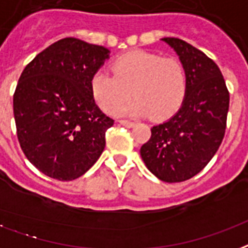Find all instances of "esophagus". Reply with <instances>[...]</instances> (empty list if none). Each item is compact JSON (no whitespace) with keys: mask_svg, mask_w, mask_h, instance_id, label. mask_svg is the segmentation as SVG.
I'll list each match as a JSON object with an SVG mask.
<instances>
[{"mask_svg":"<svg viewBox=\"0 0 248 248\" xmlns=\"http://www.w3.org/2000/svg\"><path fill=\"white\" fill-rule=\"evenodd\" d=\"M119 124H122V126H124V127H129V129H131V127L135 126V124H134V122H130V121H119Z\"/></svg>","mask_w":248,"mask_h":248,"instance_id":"esophagus-1","label":"esophagus"}]
</instances>
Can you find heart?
Instances as JSON below:
<instances>
[{"label": "heart", "mask_w": 248, "mask_h": 248, "mask_svg": "<svg viewBox=\"0 0 248 248\" xmlns=\"http://www.w3.org/2000/svg\"><path fill=\"white\" fill-rule=\"evenodd\" d=\"M111 68L113 73L97 69L89 82L94 102L109 114H114L131 94L136 98L119 108V115L150 114L154 119H166L184 101L188 80L177 59L137 49L118 56Z\"/></svg>", "instance_id": "obj_1"}]
</instances>
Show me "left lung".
Masks as SVG:
<instances>
[{
	"label": "left lung",
	"mask_w": 248,
	"mask_h": 248,
	"mask_svg": "<svg viewBox=\"0 0 248 248\" xmlns=\"http://www.w3.org/2000/svg\"><path fill=\"white\" fill-rule=\"evenodd\" d=\"M161 40L179 55L188 88L179 111L152 127L140 156L157 179L180 183L201 172L221 146L230 96L218 65L202 51L179 38Z\"/></svg>",
	"instance_id": "obj_1"
}]
</instances>
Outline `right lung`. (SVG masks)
I'll return each instance as SVG.
<instances>
[{"mask_svg": "<svg viewBox=\"0 0 248 248\" xmlns=\"http://www.w3.org/2000/svg\"><path fill=\"white\" fill-rule=\"evenodd\" d=\"M109 52L102 46L64 38L23 69L13 97L16 137L42 173L75 180L101 156L106 130L114 121L96 105L89 82Z\"/></svg>", "mask_w": 248, "mask_h": 248, "instance_id": "obj_1", "label": "right lung"}]
</instances>
